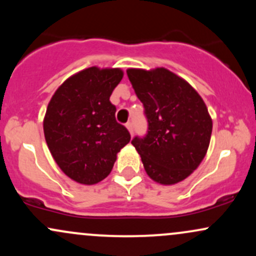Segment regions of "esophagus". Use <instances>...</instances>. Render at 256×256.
<instances>
[{"label": "esophagus", "instance_id": "1", "mask_svg": "<svg viewBox=\"0 0 256 256\" xmlns=\"http://www.w3.org/2000/svg\"><path fill=\"white\" fill-rule=\"evenodd\" d=\"M126 128H128V132H130L132 136V134H134V126H132V122H128V124H126Z\"/></svg>", "mask_w": 256, "mask_h": 256}]
</instances>
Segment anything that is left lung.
Returning <instances> with one entry per match:
<instances>
[{
	"label": "left lung",
	"mask_w": 256,
	"mask_h": 256,
	"mask_svg": "<svg viewBox=\"0 0 256 256\" xmlns=\"http://www.w3.org/2000/svg\"><path fill=\"white\" fill-rule=\"evenodd\" d=\"M128 77L144 107L148 131L131 140L152 180H184L204 160L212 119L198 91L168 70L128 68Z\"/></svg>",
	"instance_id": "left-lung-1"
}]
</instances>
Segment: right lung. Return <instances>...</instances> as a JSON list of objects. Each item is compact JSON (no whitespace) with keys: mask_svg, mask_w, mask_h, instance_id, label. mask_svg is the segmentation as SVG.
<instances>
[{"mask_svg":"<svg viewBox=\"0 0 256 256\" xmlns=\"http://www.w3.org/2000/svg\"><path fill=\"white\" fill-rule=\"evenodd\" d=\"M122 76L120 68L83 70L58 86L46 108L43 130L49 150L61 171L78 183L104 179L130 142L110 101Z\"/></svg>","mask_w":256,"mask_h":256,"instance_id":"1","label":"right lung"}]
</instances>
